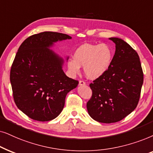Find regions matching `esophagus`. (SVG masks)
Returning a JSON list of instances; mask_svg holds the SVG:
<instances>
[{
    "label": "esophagus",
    "mask_w": 153,
    "mask_h": 153,
    "mask_svg": "<svg viewBox=\"0 0 153 153\" xmlns=\"http://www.w3.org/2000/svg\"><path fill=\"white\" fill-rule=\"evenodd\" d=\"M85 84H86V83H85L84 80H80V81H79V85H85Z\"/></svg>",
    "instance_id": "1"
}]
</instances>
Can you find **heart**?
I'll use <instances>...</instances> for the list:
<instances>
[{
	"label": "heart",
	"instance_id": "b5f03b06",
	"mask_svg": "<svg viewBox=\"0 0 153 153\" xmlns=\"http://www.w3.org/2000/svg\"><path fill=\"white\" fill-rule=\"evenodd\" d=\"M113 59V52L106 44H85L77 49L74 59L68 62V67L73 75L78 74L80 66H84L85 74L89 79H96L109 68Z\"/></svg>",
	"mask_w": 153,
	"mask_h": 153
}]
</instances>
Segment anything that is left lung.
I'll return each instance as SVG.
<instances>
[{
	"label": "left lung",
	"mask_w": 153,
	"mask_h": 153,
	"mask_svg": "<svg viewBox=\"0 0 153 153\" xmlns=\"http://www.w3.org/2000/svg\"><path fill=\"white\" fill-rule=\"evenodd\" d=\"M115 52L108 70L90 83L92 91L87 108L91 118L99 123L122 120L137 106L143 73L138 54L129 44L118 38Z\"/></svg>",
	"instance_id": "obj_1"
}]
</instances>
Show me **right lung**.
<instances>
[{"mask_svg":"<svg viewBox=\"0 0 153 153\" xmlns=\"http://www.w3.org/2000/svg\"><path fill=\"white\" fill-rule=\"evenodd\" d=\"M66 34L45 31L22 42L10 70V82L16 105L34 120L56 118L69 91L79 82L67 77L62 59L49 48L58 40L71 39Z\"/></svg>","mask_w":153,"mask_h":153,"instance_id":"1","label":"right lung"}]
</instances>
